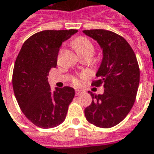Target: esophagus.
Here are the masks:
<instances>
[{
	"label": "esophagus",
	"mask_w": 154,
	"mask_h": 154,
	"mask_svg": "<svg viewBox=\"0 0 154 154\" xmlns=\"http://www.w3.org/2000/svg\"><path fill=\"white\" fill-rule=\"evenodd\" d=\"M82 93H83V91H80V90H75V95H76V96L81 95Z\"/></svg>",
	"instance_id": "1"
}]
</instances>
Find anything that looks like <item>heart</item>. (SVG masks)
Wrapping results in <instances>:
<instances>
[{"instance_id": "obj_1", "label": "heart", "mask_w": 154, "mask_h": 154, "mask_svg": "<svg viewBox=\"0 0 154 154\" xmlns=\"http://www.w3.org/2000/svg\"><path fill=\"white\" fill-rule=\"evenodd\" d=\"M73 46H74V48L77 51L78 54L82 53V52H85V51H91L92 53L94 52L93 45L85 37H78V38H76L75 41H73ZM74 82L76 85L80 84V81L77 79H75L74 80Z\"/></svg>"}]
</instances>
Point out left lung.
I'll list each match as a JSON object with an SVG mask.
<instances>
[{
	"label": "left lung",
	"instance_id": "1",
	"mask_svg": "<svg viewBox=\"0 0 154 154\" xmlns=\"http://www.w3.org/2000/svg\"><path fill=\"white\" fill-rule=\"evenodd\" d=\"M98 43L103 59L92 85H103V94L91 93L92 102L85 109L87 121L101 128L118 125L126 117L137 97L140 70L134 51L122 36L105 29L83 30Z\"/></svg>",
	"mask_w": 154,
	"mask_h": 154
}]
</instances>
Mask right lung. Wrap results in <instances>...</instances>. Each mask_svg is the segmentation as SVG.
<instances>
[{"label": "right lung", "instance_id": "obj_1", "mask_svg": "<svg viewBox=\"0 0 154 154\" xmlns=\"http://www.w3.org/2000/svg\"><path fill=\"white\" fill-rule=\"evenodd\" d=\"M77 32V29L38 32L23 43L15 61L13 91L22 112L38 127H56L66 118L75 89L64 86L52 91L47 75L57 66L63 42Z\"/></svg>", "mask_w": 154, "mask_h": 154}]
</instances>
